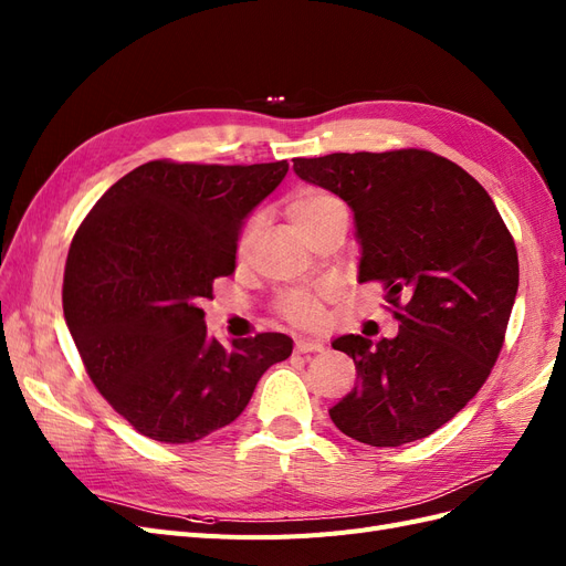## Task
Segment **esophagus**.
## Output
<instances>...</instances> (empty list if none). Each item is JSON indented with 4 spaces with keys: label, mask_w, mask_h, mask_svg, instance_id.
<instances>
[{
    "label": "esophagus",
    "mask_w": 566,
    "mask_h": 566,
    "mask_svg": "<svg viewBox=\"0 0 566 566\" xmlns=\"http://www.w3.org/2000/svg\"><path fill=\"white\" fill-rule=\"evenodd\" d=\"M295 352L297 354H312V352H323V342L314 337H300L295 342Z\"/></svg>",
    "instance_id": "obj_1"
}]
</instances>
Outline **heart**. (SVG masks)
Masks as SVG:
<instances>
[{
  "label": "heart",
  "instance_id": "b5f03b06",
  "mask_svg": "<svg viewBox=\"0 0 566 566\" xmlns=\"http://www.w3.org/2000/svg\"><path fill=\"white\" fill-rule=\"evenodd\" d=\"M342 210H345V205L339 202V198H335L328 191H321V188H302V191H297L287 200V214L306 238H312L325 221H331ZM260 231H262V217L256 214L248 221L241 233V241H238V252H241V256H245L252 250ZM281 312L287 321L300 323V325H318L323 318L321 297L312 293L287 295L281 302Z\"/></svg>",
  "mask_w": 566,
  "mask_h": 566
}]
</instances>
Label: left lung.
<instances>
[{"label":"left lung","instance_id":"8db88e82","mask_svg":"<svg viewBox=\"0 0 566 566\" xmlns=\"http://www.w3.org/2000/svg\"><path fill=\"white\" fill-rule=\"evenodd\" d=\"M295 175L345 200L358 281H380L397 337L333 339L356 385L331 408L339 432L401 447L447 424L486 382L517 297L520 262L484 186L430 150L295 158Z\"/></svg>","mask_w":566,"mask_h":566}]
</instances>
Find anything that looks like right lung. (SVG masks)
I'll return each instance as SVG.
<instances>
[{
	"label": "right lung",
	"mask_w": 566,
	"mask_h": 566,
	"mask_svg": "<svg viewBox=\"0 0 566 566\" xmlns=\"http://www.w3.org/2000/svg\"><path fill=\"white\" fill-rule=\"evenodd\" d=\"M287 163L132 169L82 221L63 276V316L92 382L136 432L191 443L243 413L293 339L262 333L224 347L202 300L235 271L250 212Z\"/></svg>",
	"instance_id": "right-lung-1"
}]
</instances>
